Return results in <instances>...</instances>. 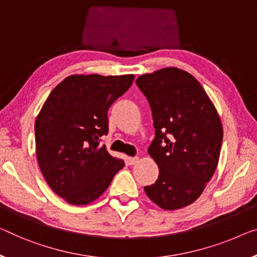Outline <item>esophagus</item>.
<instances>
[{"mask_svg": "<svg viewBox=\"0 0 257 257\" xmlns=\"http://www.w3.org/2000/svg\"><path fill=\"white\" fill-rule=\"evenodd\" d=\"M137 162H139V157H129L127 159V163L129 165H135Z\"/></svg>", "mask_w": 257, "mask_h": 257, "instance_id": "obj_1", "label": "esophagus"}]
</instances>
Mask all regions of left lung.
Listing matches in <instances>:
<instances>
[{"label":"left lung","instance_id":"left-lung-1","mask_svg":"<svg viewBox=\"0 0 257 257\" xmlns=\"http://www.w3.org/2000/svg\"><path fill=\"white\" fill-rule=\"evenodd\" d=\"M152 110L156 136L149 155L159 177L144 187L152 202L177 210L200 197L219 160L223 125L216 108L194 76L164 68L136 79Z\"/></svg>","mask_w":257,"mask_h":257}]
</instances>
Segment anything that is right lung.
I'll return each mask as SVG.
<instances>
[{"label": "right lung", "mask_w": 257, "mask_h": 257, "mask_svg": "<svg viewBox=\"0 0 257 257\" xmlns=\"http://www.w3.org/2000/svg\"><path fill=\"white\" fill-rule=\"evenodd\" d=\"M135 76L71 75L48 95L38 114L37 159L46 182L74 205L93 202L108 188L122 159L112 157L101 136L108 133L110 105Z\"/></svg>", "instance_id": "1"}]
</instances>
